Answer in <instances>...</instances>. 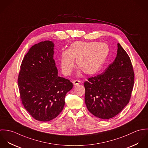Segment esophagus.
<instances>
[{
  "label": "esophagus",
  "mask_w": 148,
  "mask_h": 148,
  "mask_svg": "<svg viewBox=\"0 0 148 148\" xmlns=\"http://www.w3.org/2000/svg\"><path fill=\"white\" fill-rule=\"evenodd\" d=\"M73 84H74V85H79V84H80V81L79 80H75L73 82Z\"/></svg>",
  "instance_id": "obj_1"
}]
</instances>
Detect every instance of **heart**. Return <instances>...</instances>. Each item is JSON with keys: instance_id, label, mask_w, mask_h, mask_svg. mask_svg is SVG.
Here are the masks:
<instances>
[{"instance_id": "b5f03b06", "label": "heart", "mask_w": 148, "mask_h": 148, "mask_svg": "<svg viewBox=\"0 0 148 148\" xmlns=\"http://www.w3.org/2000/svg\"><path fill=\"white\" fill-rule=\"evenodd\" d=\"M109 52V46L105 42H73L67 51L61 52V71L64 75H70L75 66L74 60H76L77 68L85 74H95L101 69Z\"/></svg>"}]
</instances>
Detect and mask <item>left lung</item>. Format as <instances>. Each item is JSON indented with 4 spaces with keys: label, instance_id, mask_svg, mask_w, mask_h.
Segmentation results:
<instances>
[{
    "label": "left lung",
    "instance_id": "1",
    "mask_svg": "<svg viewBox=\"0 0 148 148\" xmlns=\"http://www.w3.org/2000/svg\"><path fill=\"white\" fill-rule=\"evenodd\" d=\"M134 80L130 59L118 43L114 61L102 73L84 82L85 103L88 110L102 119L117 115L129 101Z\"/></svg>",
    "mask_w": 148,
    "mask_h": 148
}]
</instances>
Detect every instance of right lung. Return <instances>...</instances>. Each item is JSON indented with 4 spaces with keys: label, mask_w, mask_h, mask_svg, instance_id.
I'll use <instances>...</instances> for the list:
<instances>
[{
    "label": "right lung",
    "mask_w": 148,
    "mask_h": 148,
    "mask_svg": "<svg viewBox=\"0 0 148 148\" xmlns=\"http://www.w3.org/2000/svg\"><path fill=\"white\" fill-rule=\"evenodd\" d=\"M53 43L45 40L32 45L21 65L18 83L25 109L35 120L49 121L63 110L66 93L73 87L58 76Z\"/></svg>",
    "instance_id": "add662e5"
}]
</instances>
